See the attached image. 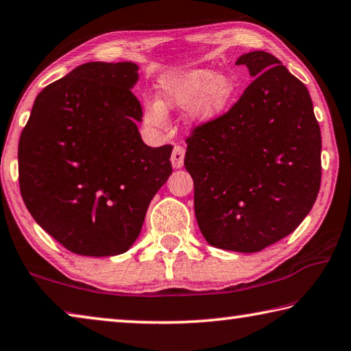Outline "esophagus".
<instances>
[{
	"instance_id": "obj_1",
	"label": "esophagus",
	"mask_w": 351,
	"mask_h": 351,
	"mask_svg": "<svg viewBox=\"0 0 351 351\" xmlns=\"http://www.w3.org/2000/svg\"><path fill=\"white\" fill-rule=\"evenodd\" d=\"M183 162H185V147L177 145V146H174V149H172V154H171L172 168L180 169L183 166Z\"/></svg>"
}]
</instances>
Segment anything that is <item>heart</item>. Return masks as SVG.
<instances>
[{"label": "heart", "instance_id": "heart-1", "mask_svg": "<svg viewBox=\"0 0 351 351\" xmlns=\"http://www.w3.org/2000/svg\"><path fill=\"white\" fill-rule=\"evenodd\" d=\"M236 94V83L230 75L210 69H176L158 80V98L146 109V119L162 126L165 114L174 109H189L193 121L205 123L217 117Z\"/></svg>", "mask_w": 351, "mask_h": 351}]
</instances>
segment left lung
I'll use <instances>...</instances> for the list:
<instances>
[{"instance_id": "8db88e82", "label": "left lung", "mask_w": 351, "mask_h": 351, "mask_svg": "<svg viewBox=\"0 0 351 351\" xmlns=\"http://www.w3.org/2000/svg\"><path fill=\"white\" fill-rule=\"evenodd\" d=\"M254 82L225 115L194 129L185 168L206 242L256 253L298 228L321 188V129L308 89L274 55L237 58Z\"/></svg>"}]
</instances>
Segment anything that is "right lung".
I'll return each mask as SVG.
<instances>
[{"label": "right lung", "instance_id": "obj_1", "mask_svg": "<svg viewBox=\"0 0 351 351\" xmlns=\"http://www.w3.org/2000/svg\"><path fill=\"white\" fill-rule=\"evenodd\" d=\"M138 66L90 61L35 98L18 143L24 204L35 222L80 256L128 251L151 200L172 174V146L143 143L132 94Z\"/></svg>", "mask_w": 351, "mask_h": 351}]
</instances>
